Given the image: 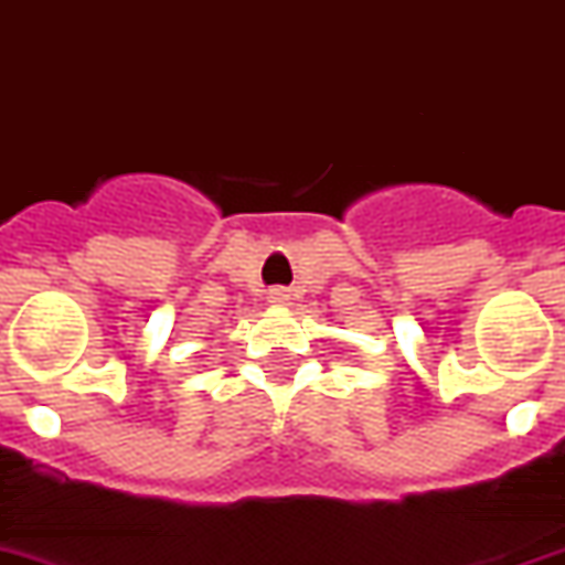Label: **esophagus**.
<instances>
[{"mask_svg":"<svg viewBox=\"0 0 565 565\" xmlns=\"http://www.w3.org/2000/svg\"><path fill=\"white\" fill-rule=\"evenodd\" d=\"M267 298L273 301V305H287V301H290V292L281 290V287H275V290H269Z\"/></svg>","mask_w":565,"mask_h":565,"instance_id":"1","label":"esophagus"}]
</instances>
